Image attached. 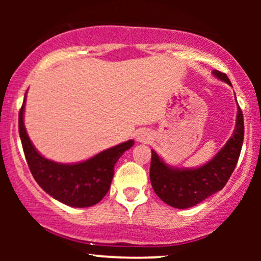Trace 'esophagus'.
Wrapping results in <instances>:
<instances>
[{
	"mask_svg": "<svg viewBox=\"0 0 261 261\" xmlns=\"http://www.w3.org/2000/svg\"><path fill=\"white\" fill-rule=\"evenodd\" d=\"M151 139V133L147 130H141L137 133V140L141 141V142H146Z\"/></svg>",
	"mask_w": 261,
	"mask_h": 261,
	"instance_id": "34e87169",
	"label": "esophagus"
}]
</instances>
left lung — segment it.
Segmentation results:
<instances>
[{
  "label": "left lung",
  "mask_w": 261,
  "mask_h": 261,
  "mask_svg": "<svg viewBox=\"0 0 261 261\" xmlns=\"http://www.w3.org/2000/svg\"><path fill=\"white\" fill-rule=\"evenodd\" d=\"M214 74L230 85L226 73L215 70ZM243 139V113L238 106L234 133L224 147L205 166L195 169L172 168L152 149L149 178L154 193L162 201L173 207L188 208L222 190L239 160Z\"/></svg>",
  "instance_id": "obj_1"
}]
</instances>
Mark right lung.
I'll return each mask as SVG.
<instances>
[{
    "label": "right lung",
    "mask_w": 261,
    "mask_h": 261,
    "mask_svg": "<svg viewBox=\"0 0 261 261\" xmlns=\"http://www.w3.org/2000/svg\"><path fill=\"white\" fill-rule=\"evenodd\" d=\"M25 101V99H24ZM24 101L18 115L19 137L32 175L45 193L72 207H89L106 196L112 184L114 166L120 155L133 147L126 141L76 164H60L41 157L32 145L23 124Z\"/></svg>",
    "instance_id": "1"
}]
</instances>
